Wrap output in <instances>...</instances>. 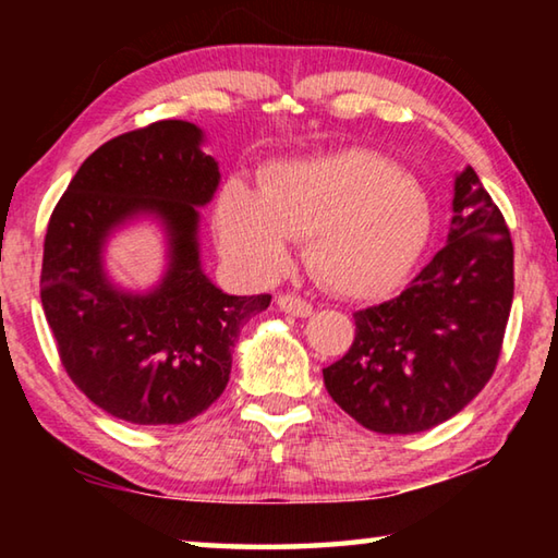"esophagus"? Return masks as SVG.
I'll use <instances>...</instances> for the list:
<instances>
[{"label": "esophagus", "instance_id": "esophagus-1", "mask_svg": "<svg viewBox=\"0 0 558 558\" xmlns=\"http://www.w3.org/2000/svg\"><path fill=\"white\" fill-rule=\"evenodd\" d=\"M278 307L282 313H288L292 317H310L313 315V305L307 300H302L298 295H278Z\"/></svg>", "mask_w": 558, "mask_h": 558}]
</instances>
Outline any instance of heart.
Here are the masks:
<instances>
[{"label": "heart", "mask_w": 558, "mask_h": 558, "mask_svg": "<svg viewBox=\"0 0 558 558\" xmlns=\"http://www.w3.org/2000/svg\"><path fill=\"white\" fill-rule=\"evenodd\" d=\"M428 229L423 186L369 149L276 165L258 192L233 179L216 202V231L235 263L272 276L286 268L290 241L307 239L310 272L359 300L409 272Z\"/></svg>", "instance_id": "b5f03b06"}]
</instances>
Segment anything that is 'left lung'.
<instances>
[{
    "label": "left lung",
    "instance_id": "8db88e82",
    "mask_svg": "<svg viewBox=\"0 0 558 558\" xmlns=\"http://www.w3.org/2000/svg\"><path fill=\"white\" fill-rule=\"evenodd\" d=\"M512 298V235L465 167L456 177L448 243L399 298L354 313L352 347L323 369L329 396L374 433L438 426L493 379Z\"/></svg>",
    "mask_w": 558,
    "mask_h": 558
}]
</instances>
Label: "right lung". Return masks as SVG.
Returning a JSON list of instances; mask_svg holds the SVG:
<instances>
[{"instance_id": "obj_1", "label": "right lung", "mask_w": 558, "mask_h": 558, "mask_svg": "<svg viewBox=\"0 0 558 558\" xmlns=\"http://www.w3.org/2000/svg\"><path fill=\"white\" fill-rule=\"evenodd\" d=\"M204 132L159 120L100 145L56 204L44 241L41 305L71 381L120 421L177 426L204 413L231 376L241 327L270 295H226L204 276L199 209L219 186ZM157 215L170 266L149 293H125L101 270L118 225Z\"/></svg>"}]
</instances>
